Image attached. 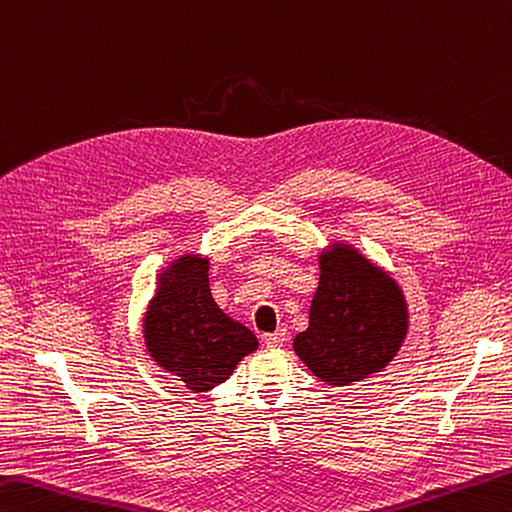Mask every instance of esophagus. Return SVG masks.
Returning <instances> with one entry per match:
<instances>
[{
    "instance_id": "obj_1",
    "label": "esophagus",
    "mask_w": 512,
    "mask_h": 512,
    "mask_svg": "<svg viewBox=\"0 0 512 512\" xmlns=\"http://www.w3.org/2000/svg\"><path fill=\"white\" fill-rule=\"evenodd\" d=\"M264 344H266L268 348L284 346V344H286V330H275V333H268V335L264 337Z\"/></svg>"
}]
</instances>
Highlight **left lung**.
I'll return each instance as SVG.
<instances>
[{"label": "left lung", "mask_w": 512, "mask_h": 512, "mask_svg": "<svg viewBox=\"0 0 512 512\" xmlns=\"http://www.w3.org/2000/svg\"><path fill=\"white\" fill-rule=\"evenodd\" d=\"M310 322L293 342L326 384L348 386L379 373L402 346L408 315L399 286L350 246L322 255Z\"/></svg>", "instance_id": "obj_1"}]
</instances>
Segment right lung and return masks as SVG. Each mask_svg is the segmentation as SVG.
Instances as JSON below:
<instances>
[{
	"label": "right lung",
	"instance_id": "obj_1",
	"mask_svg": "<svg viewBox=\"0 0 512 512\" xmlns=\"http://www.w3.org/2000/svg\"><path fill=\"white\" fill-rule=\"evenodd\" d=\"M144 337L150 357L193 393H206L233 375L257 337L226 317L208 288V259L184 255L159 275Z\"/></svg>",
	"mask_w": 512,
	"mask_h": 512
}]
</instances>
